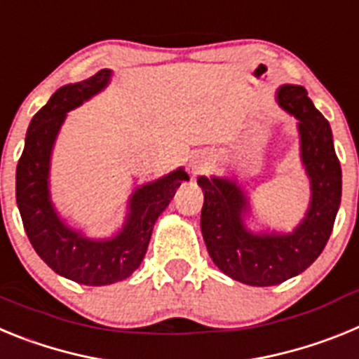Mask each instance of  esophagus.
Instances as JSON below:
<instances>
[{"label":"esophagus","mask_w":359,"mask_h":359,"mask_svg":"<svg viewBox=\"0 0 359 359\" xmlns=\"http://www.w3.org/2000/svg\"><path fill=\"white\" fill-rule=\"evenodd\" d=\"M205 165H207L205 156H196V158H192V161H190V167H192V170H196V172H198L199 169H203Z\"/></svg>","instance_id":"esophagus-1"}]
</instances>
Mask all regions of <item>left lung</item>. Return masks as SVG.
<instances>
[{
    "label": "left lung",
    "instance_id": "8db88e82",
    "mask_svg": "<svg viewBox=\"0 0 359 359\" xmlns=\"http://www.w3.org/2000/svg\"><path fill=\"white\" fill-rule=\"evenodd\" d=\"M277 102L298 120L300 156L311 180L302 223L291 233H253L244 224L248 199L236 182L215 176L198 180L205 194L201 231L212 261L248 286H275L309 268L327 244L341 201V167L329 122L302 86H280Z\"/></svg>",
    "mask_w": 359,
    "mask_h": 359
}]
</instances>
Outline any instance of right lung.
<instances>
[{"instance_id":"obj_1","label":"right lung","mask_w":359,"mask_h":359,"mask_svg":"<svg viewBox=\"0 0 359 359\" xmlns=\"http://www.w3.org/2000/svg\"><path fill=\"white\" fill-rule=\"evenodd\" d=\"M109 79L111 69H100L86 81L59 88L32 118L15 170V199L32 246L55 273L84 286L115 284L140 266L158 215L189 180L185 170L177 169L136 189L126 224L111 239H88L57 215L48 190L55 138L66 113L102 91Z\"/></svg>"}]
</instances>
